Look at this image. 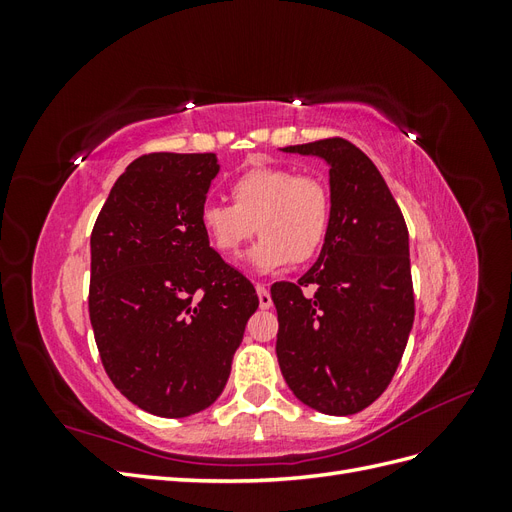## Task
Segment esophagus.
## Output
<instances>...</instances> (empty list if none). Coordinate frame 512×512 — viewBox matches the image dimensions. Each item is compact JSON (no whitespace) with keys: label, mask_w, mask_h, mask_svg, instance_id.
<instances>
[{"label":"esophagus","mask_w":512,"mask_h":512,"mask_svg":"<svg viewBox=\"0 0 512 512\" xmlns=\"http://www.w3.org/2000/svg\"><path fill=\"white\" fill-rule=\"evenodd\" d=\"M256 292H258V305H260V309H269L273 305V301H271V294H269L267 286L256 284Z\"/></svg>","instance_id":"1"}]
</instances>
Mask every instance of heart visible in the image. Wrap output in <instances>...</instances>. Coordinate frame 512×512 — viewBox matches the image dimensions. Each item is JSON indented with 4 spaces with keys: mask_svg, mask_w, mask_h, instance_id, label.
<instances>
[{
    "mask_svg": "<svg viewBox=\"0 0 512 512\" xmlns=\"http://www.w3.org/2000/svg\"><path fill=\"white\" fill-rule=\"evenodd\" d=\"M235 205L209 198L198 211V224L222 256H232L260 232L245 256L256 273H271L288 262L318 254L331 226V196L324 183L284 166H252L232 181Z\"/></svg>",
    "mask_w": 512,
    "mask_h": 512,
    "instance_id": "b5f03b06",
    "label": "heart"
}]
</instances>
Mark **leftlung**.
<instances>
[{"label":"left lung","instance_id":"obj_1","mask_svg":"<svg viewBox=\"0 0 512 512\" xmlns=\"http://www.w3.org/2000/svg\"><path fill=\"white\" fill-rule=\"evenodd\" d=\"M327 162L331 226L297 284L277 282V361L301 404L331 416L361 412L384 393L414 322L410 243L389 185L344 138L290 145ZM317 292L305 298L302 288Z\"/></svg>","mask_w":512,"mask_h":512}]
</instances>
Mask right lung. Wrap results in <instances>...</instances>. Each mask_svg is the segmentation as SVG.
<instances>
[{"label":"right lung","mask_w":512,"mask_h":512,"mask_svg":"<svg viewBox=\"0 0 512 512\" xmlns=\"http://www.w3.org/2000/svg\"><path fill=\"white\" fill-rule=\"evenodd\" d=\"M215 153H149L115 181L91 232L89 318L108 378L141 410L183 418L224 391L252 282L198 224Z\"/></svg>","instance_id":"add662e5"}]
</instances>
